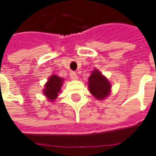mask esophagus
Instances as JSON below:
<instances>
[{"label":"esophagus","instance_id":"34e87169","mask_svg":"<svg viewBox=\"0 0 156 156\" xmlns=\"http://www.w3.org/2000/svg\"><path fill=\"white\" fill-rule=\"evenodd\" d=\"M70 78H71L72 80H77L78 78V74L75 72H71L70 73Z\"/></svg>","mask_w":156,"mask_h":156}]
</instances>
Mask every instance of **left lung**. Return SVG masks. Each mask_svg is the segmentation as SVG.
<instances>
[{
    "instance_id": "obj_1",
    "label": "left lung",
    "mask_w": 156,
    "mask_h": 156,
    "mask_svg": "<svg viewBox=\"0 0 156 156\" xmlns=\"http://www.w3.org/2000/svg\"><path fill=\"white\" fill-rule=\"evenodd\" d=\"M88 88L94 97L103 100L110 94L111 83L100 72L94 69L88 78Z\"/></svg>"
}]
</instances>
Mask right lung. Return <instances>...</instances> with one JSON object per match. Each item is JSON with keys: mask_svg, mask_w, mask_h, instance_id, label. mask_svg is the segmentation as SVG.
<instances>
[{"mask_svg": "<svg viewBox=\"0 0 156 156\" xmlns=\"http://www.w3.org/2000/svg\"><path fill=\"white\" fill-rule=\"evenodd\" d=\"M63 78L53 74L48 78V82L45 83L43 89V94L48 98V100L51 102L58 98V93L61 91V88L63 83Z\"/></svg>", "mask_w": 156, "mask_h": 156, "instance_id": "add662e5", "label": "right lung"}]
</instances>
